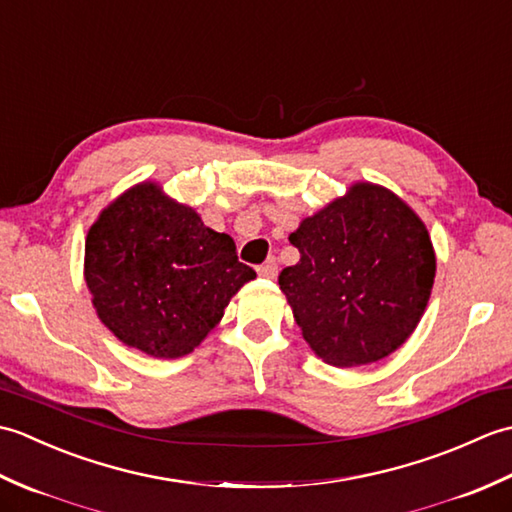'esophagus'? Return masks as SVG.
Listing matches in <instances>:
<instances>
[{
  "label": "esophagus",
  "instance_id": "esophagus-1",
  "mask_svg": "<svg viewBox=\"0 0 512 512\" xmlns=\"http://www.w3.org/2000/svg\"><path fill=\"white\" fill-rule=\"evenodd\" d=\"M257 273H259V277H264V279H275L277 277V259L270 257L268 262H264L262 266L257 268Z\"/></svg>",
  "mask_w": 512,
  "mask_h": 512
}]
</instances>
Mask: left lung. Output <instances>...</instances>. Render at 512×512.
I'll return each mask as SVG.
<instances>
[{
    "label": "left lung",
    "mask_w": 512,
    "mask_h": 512,
    "mask_svg": "<svg viewBox=\"0 0 512 512\" xmlns=\"http://www.w3.org/2000/svg\"><path fill=\"white\" fill-rule=\"evenodd\" d=\"M279 273L303 339L325 363L354 367L396 352L427 308L436 253L427 226L398 195L358 182L306 217Z\"/></svg>",
    "instance_id": "obj_1"
}]
</instances>
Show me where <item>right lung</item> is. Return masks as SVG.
Masks as SVG:
<instances>
[{
	"instance_id": "add662e5",
	"label": "right lung",
	"mask_w": 512,
	"mask_h": 512,
	"mask_svg": "<svg viewBox=\"0 0 512 512\" xmlns=\"http://www.w3.org/2000/svg\"><path fill=\"white\" fill-rule=\"evenodd\" d=\"M255 270L231 235L204 226L158 184L125 191L85 239V284L116 339L154 358L193 352Z\"/></svg>"
}]
</instances>
